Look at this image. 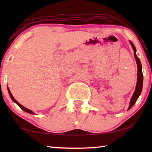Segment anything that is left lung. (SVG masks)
<instances>
[{
	"label": "left lung",
	"instance_id": "1",
	"mask_svg": "<svg viewBox=\"0 0 152 152\" xmlns=\"http://www.w3.org/2000/svg\"><path fill=\"white\" fill-rule=\"evenodd\" d=\"M131 45L133 48V50L134 51V57L136 58V63H137V66H138V80H137V84H136V90L134 91V95L132 97V99H131L130 104H129V110L131 108H132L133 106L134 105V104L136 103V102L138 99V97L140 96L141 92H142V84H143V75H142V65H141L140 61L139 59V58L137 57L136 54V49L135 48V45L133 44V43L132 41H130Z\"/></svg>",
	"mask_w": 152,
	"mask_h": 152
}]
</instances>
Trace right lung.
Masks as SVG:
<instances>
[{
  "instance_id": "add662e5",
  "label": "right lung",
  "mask_w": 152,
  "mask_h": 152,
  "mask_svg": "<svg viewBox=\"0 0 152 152\" xmlns=\"http://www.w3.org/2000/svg\"><path fill=\"white\" fill-rule=\"evenodd\" d=\"M7 90H8V92H9V94H10V97H11V98H12V100H13V101L14 102H15V103L16 104H17V105L18 106V107H19L20 108V109H23V111H26V112H27V113H31V114H34V113H33V112H32V111H30V110H29L28 109H27V108H26V107H23V106H22L21 104H19V103H18V102H17V101H16L15 99H14V97H13V96H12V93H11V92H10V89H9V88H8V87H7Z\"/></svg>"
}]
</instances>
